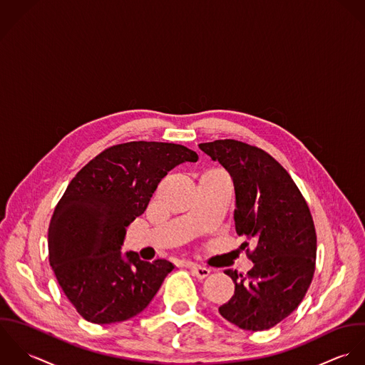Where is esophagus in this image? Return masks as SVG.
Returning a JSON list of instances; mask_svg holds the SVG:
<instances>
[{
  "mask_svg": "<svg viewBox=\"0 0 365 365\" xmlns=\"http://www.w3.org/2000/svg\"><path fill=\"white\" fill-rule=\"evenodd\" d=\"M189 268H190L192 274H193L196 278H199V279H203V278H206V277L210 275V269L206 268V267H200V265H196V264H190Z\"/></svg>",
  "mask_w": 365,
  "mask_h": 365,
  "instance_id": "obj_1",
  "label": "esophagus"
}]
</instances>
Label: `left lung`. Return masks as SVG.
<instances>
[{
  "mask_svg": "<svg viewBox=\"0 0 365 365\" xmlns=\"http://www.w3.org/2000/svg\"><path fill=\"white\" fill-rule=\"evenodd\" d=\"M199 148L230 172L235 230L251 240L254 262L245 275L225 269L235 284L220 314L242 330H268L303 300L316 268V230L309 206L285 168L258 146L217 140Z\"/></svg>",
  "mask_w": 365,
  "mask_h": 365,
  "instance_id": "1",
  "label": "left lung"
}]
</instances>
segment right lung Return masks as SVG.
I'll use <instances>...</instances> for the list:
<instances>
[{
	"mask_svg": "<svg viewBox=\"0 0 365 365\" xmlns=\"http://www.w3.org/2000/svg\"><path fill=\"white\" fill-rule=\"evenodd\" d=\"M197 153L168 143L110 146L84 165L55 207L49 224V262L77 313L110 324L141 313L173 265L121 255L125 227L145 212L158 183Z\"/></svg>",
	"mask_w": 365,
	"mask_h": 365,
	"instance_id": "add662e5",
	"label": "right lung"
}]
</instances>
